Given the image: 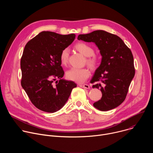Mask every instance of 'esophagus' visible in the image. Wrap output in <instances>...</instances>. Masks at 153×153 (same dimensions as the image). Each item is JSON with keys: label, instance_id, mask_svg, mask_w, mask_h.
<instances>
[{"label": "esophagus", "instance_id": "34e87169", "mask_svg": "<svg viewBox=\"0 0 153 153\" xmlns=\"http://www.w3.org/2000/svg\"><path fill=\"white\" fill-rule=\"evenodd\" d=\"M79 86L82 87V88H84L86 89H89L90 88V86L87 84H79Z\"/></svg>", "mask_w": 153, "mask_h": 153}]
</instances>
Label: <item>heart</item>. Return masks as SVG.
Segmentation results:
<instances>
[{
	"label": "heart",
	"instance_id": "heart-1",
	"mask_svg": "<svg viewBox=\"0 0 153 153\" xmlns=\"http://www.w3.org/2000/svg\"><path fill=\"white\" fill-rule=\"evenodd\" d=\"M74 48L79 53H80L85 57H87L86 59V63L90 67L94 69L99 64V58L94 54L93 48L87 43L79 42L76 43ZM69 57V50L68 48L63 49L60 54V62L62 65H66L68 63ZM67 77L68 79L76 82L77 83H83L90 75V71L86 68H72L67 72Z\"/></svg>",
	"mask_w": 153,
	"mask_h": 153
}]
</instances>
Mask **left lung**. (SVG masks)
Segmentation results:
<instances>
[{"instance_id": "left-lung-1", "label": "left lung", "mask_w": 153, "mask_h": 153, "mask_svg": "<svg viewBox=\"0 0 153 153\" xmlns=\"http://www.w3.org/2000/svg\"><path fill=\"white\" fill-rule=\"evenodd\" d=\"M77 39L94 43L102 56L90 82H102L103 86L96 83L93 88H100L102 96L93 106L102 111L117 107L125 100L135 74L131 51L119 36L103 30L79 34Z\"/></svg>"}]
</instances>
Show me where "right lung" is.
<instances>
[{
  "instance_id": "obj_1",
  "label": "right lung",
  "mask_w": 153,
  "mask_h": 153,
  "mask_svg": "<svg viewBox=\"0 0 153 153\" xmlns=\"http://www.w3.org/2000/svg\"><path fill=\"white\" fill-rule=\"evenodd\" d=\"M75 37L74 34L42 31L25 47L20 60L21 85L32 103L43 111L60 110L77 86L74 82L62 79L64 71L60 62L61 51Z\"/></svg>"
}]
</instances>
